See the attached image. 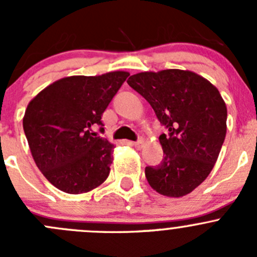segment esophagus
I'll list each match as a JSON object with an SVG mask.
<instances>
[{"mask_svg": "<svg viewBox=\"0 0 257 257\" xmlns=\"http://www.w3.org/2000/svg\"><path fill=\"white\" fill-rule=\"evenodd\" d=\"M132 144H133V147L136 148V149H142V148L144 147V141L143 139H139L138 142H134V143Z\"/></svg>", "mask_w": 257, "mask_h": 257, "instance_id": "1", "label": "esophagus"}]
</instances>
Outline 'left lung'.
Segmentation results:
<instances>
[{
  "label": "left lung",
  "mask_w": 257,
  "mask_h": 257,
  "mask_svg": "<svg viewBox=\"0 0 257 257\" xmlns=\"http://www.w3.org/2000/svg\"><path fill=\"white\" fill-rule=\"evenodd\" d=\"M126 82L169 132L159 137L162 163L145 168L148 183L170 198L191 193L208 178L226 136L227 109L219 90L204 77L181 69L142 72Z\"/></svg>",
  "instance_id": "8db88e82"
}]
</instances>
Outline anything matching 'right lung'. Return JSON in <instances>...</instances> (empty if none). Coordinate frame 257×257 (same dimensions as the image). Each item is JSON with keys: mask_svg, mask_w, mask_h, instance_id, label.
Segmentation results:
<instances>
[{"mask_svg": "<svg viewBox=\"0 0 257 257\" xmlns=\"http://www.w3.org/2000/svg\"><path fill=\"white\" fill-rule=\"evenodd\" d=\"M128 76L66 77L28 103L23 131L36 165L57 189L88 193L108 178L114 144L93 137V126L103 125V113Z\"/></svg>", "mask_w": 257, "mask_h": 257, "instance_id": "obj_1", "label": "right lung"}]
</instances>
